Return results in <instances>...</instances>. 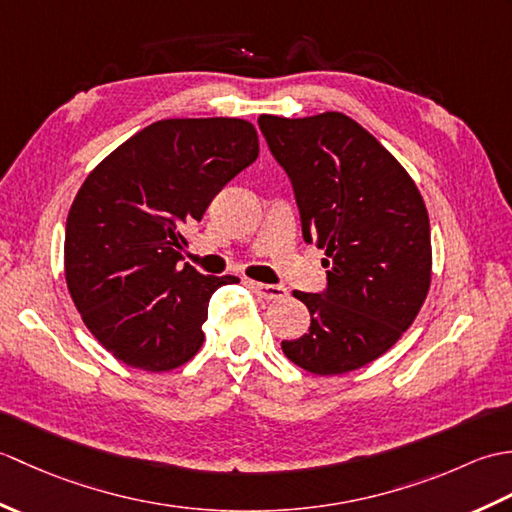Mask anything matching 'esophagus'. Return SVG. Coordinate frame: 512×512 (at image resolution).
<instances>
[{
	"instance_id": "1",
	"label": "esophagus",
	"mask_w": 512,
	"mask_h": 512,
	"mask_svg": "<svg viewBox=\"0 0 512 512\" xmlns=\"http://www.w3.org/2000/svg\"><path fill=\"white\" fill-rule=\"evenodd\" d=\"M248 288L255 292L257 297L268 299V301H277L286 297V288L284 286H273V284H262V281H248Z\"/></svg>"
}]
</instances>
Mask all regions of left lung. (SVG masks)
Wrapping results in <instances>:
<instances>
[{
    "label": "left lung",
    "mask_w": 512,
    "mask_h": 512,
    "mask_svg": "<svg viewBox=\"0 0 512 512\" xmlns=\"http://www.w3.org/2000/svg\"><path fill=\"white\" fill-rule=\"evenodd\" d=\"M259 129L288 173L306 244L325 250V288L295 295L310 328L281 341L292 363L345 374L383 356L420 312L431 284L427 206L409 173L341 112L262 114Z\"/></svg>",
    "instance_id": "1"
}]
</instances>
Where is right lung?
I'll use <instances>...</instances> for the list:
<instances>
[{
    "instance_id": "right-lung-1",
    "label": "right lung",
    "mask_w": 512,
    "mask_h": 512,
    "mask_svg": "<svg viewBox=\"0 0 512 512\" xmlns=\"http://www.w3.org/2000/svg\"><path fill=\"white\" fill-rule=\"evenodd\" d=\"M259 154L242 118H167L114 149L76 193L65 222V281L107 352L169 372L198 354L213 292L237 277L180 266L182 226Z\"/></svg>"
}]
</instances>
